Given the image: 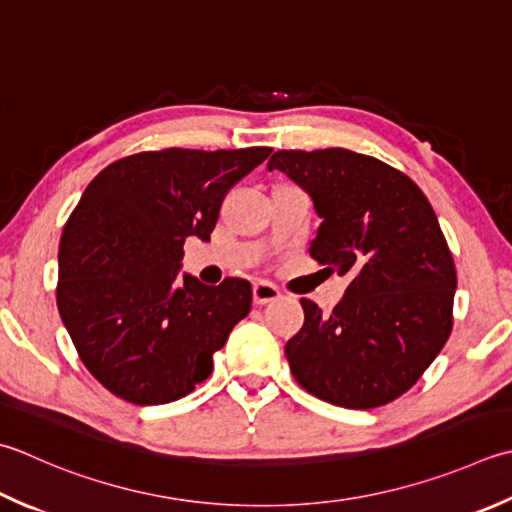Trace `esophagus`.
<instances>
[{
  "label": "esophagus",
  "mask_w": 512,
  "mask_h": 512,
  "mask_svg": "<svg viewBox=\"0 0 512 512\" xmlns=\"http://www.w3.org/2000/svg\"><path fill=\"white\" fill-rule=\"evenodd\" d=\"M279 288L277 286H273L270 282H255L253 284V299H255V304L257 306H264V304H270V302H275V299H279Z\"/></svg>",
  "instance_id": "esophagus-1"
}]
</instances>
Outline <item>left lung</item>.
I'll return each mask as SVG.
<instances>
[{
  "instance_id": "left-lung-1",
  "label": "left lung",
  "mask_w": 512,
  "mask_h": 512,
  "mask_svg": "<svg viewBox=\"0 0 512 512\" xmlns=\"http://www.w3.org/2000/svg\"><path fill=\"white\" fill-rule=\"evenodd\" d=\"M282 170L322 219L308 253L348 275L324 315L302 299L304 326L288 339L290 370L310 395L366 410L393 402L444 348L457 273L437 215L413 179L346 148L277 150Z\"/></svg>"
}]
</instances>
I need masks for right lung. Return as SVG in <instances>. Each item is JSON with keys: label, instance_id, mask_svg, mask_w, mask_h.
<instances>
[{"label": "right lung", "instance_id": "1", "mask_svg": "<svg viewBox=\"0 0 512 512\" xmlns=\"http://www.w3.org/2000/svg\"><path fill=\"white\" fill-rule=\"evenodd\" d=\"M270 153L150 150L117 159L84 190L59 242L57 308L84 366L113 395L168 404L210 375L253 288L179 275L184 242H210L228 190Z\"/></svg>", "mask_w": 512, "mask_h": 512}]
</instances>
